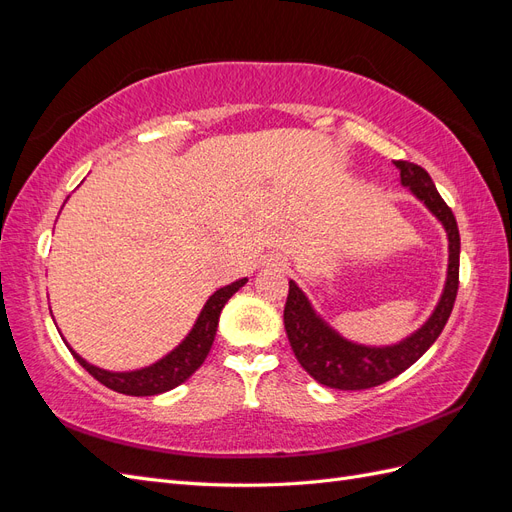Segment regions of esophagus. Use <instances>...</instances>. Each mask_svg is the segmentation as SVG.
<instances>
[{
  "instance_id": "34e87169",
  "label": "esophagus",
  "mask_w": 512,
  "mask_h": 512,
  "mask_svg": "<svg viewBox=\"0 0 512 512\" xmlns=\"http://www.w3.org/2000/svg\"><path fill=\"white\" fill-rule=\"evenodd\" d=\"M260 265L265 269H271V271H284L288 267V260L282 254H269V256L262 258Z\"/></svg>"
}]
</instances>
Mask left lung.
<instances>
[{
  "label": "left lung",
  "mask_w": 512,
  "mask_h": 512,
  "mask_svg": "<svg viewBox=\"0 0 512 512\" xmlns=\"http://www.w3.org/2000/svg\"><path fill=\"white\" fill-rule=\"evenodd\" d=\"M399 183L436 218L448 241L446 280L440 299L429 318L395 344L369 346L352 342L339 333L329 320L307 299L297 282L290 280L288 301L284 307V327L288 342L301 367L316 382L339 391H361L378 386L399 376L414 365L440 337L444 324L453 312L459 286V228L453 211L446 207L442 196L425 168L412 162H395Z\"/></svg>",
  "instance_id": "left-lung-1"
}]
</instances>
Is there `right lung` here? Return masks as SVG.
Returning <instances> with one entry per match:
<instances>
[{
  "label": "right lung",
  "mask_w": 512,
  "mask_h": 512,
  "mask_svg": "<svg viewBox=\"0 0 512 512\" xmlns=\"http://www.w3.org/2000/svg\"><path fill=\"white\" fill-rule=\"evenodd\" d=\"M245 282L247 277H241V280L215 290L203 305V309H200V314L192 324L190 333L181 339L179 346H175L168 354H164L156 363L141 369H132V371L102 369L98 365H91L89 361H85L79 352L70 348L66 339L64 342L70 348L74 359L79 361L98 382L108 386V389L123 395H134V397L160 395L188 380L194 371L205 363L207 354L213 346L215 331H218V320H220L222 309L232 294H235L241 286H245Z\"/></svg>",
  "instance_id": "obj_1"
}]
</instances>
